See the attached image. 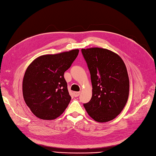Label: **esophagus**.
I'll list each match as a JSON object with an SVG mask.
<instances>
[{
    "label": "esophagus",
    "mask_w": 156,
    "mask_h": 156,
    "mask_svg": "<svg viewBox=\"0 0 156 156\" xmlns=\"http://www.w3.org/2000/svg\"><path fill=\"white\" fill-rule=\"evenodd\" d=\"M74 96H75V97H78L79 95H80V92H77V91H75V92H74Z\"/></svg>",
    "instance_id": "esophagus-1"
}]
</instances>
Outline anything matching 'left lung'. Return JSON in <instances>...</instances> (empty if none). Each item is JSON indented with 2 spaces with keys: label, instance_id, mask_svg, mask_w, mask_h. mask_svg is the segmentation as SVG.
I'll list each match as a JSON object with an SVG mask.
<instances>
[{
  "label": "left lung",
  "instance_id": "left-lung-1",
  "mask_svg": "<svg viewBox=\"0 0 156 156\" xmlns=\"http://www.w3.org/2000/svg\"><path fill=\"white\" fill-rule=\"evenodd\" d=\"M91 75L92 96L83 106L94 120L106 122L120 114L127 102L129 79L119 55L102 48L82 49Z\"/></svg>",
  "mask_w": 156,
  "mask_h": 156
}]
</instances>
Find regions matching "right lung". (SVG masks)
<instances>
[{"label":"right lung","instance_id":"obj_1","mask_svg":"<svg viewBox=\"0 0 156 156\" xmlns=\"http://www.w3.org/2000/svg\"><path fill=\"white\" fill-rule=\"evenodd\" d=\"M79 50L44 55L34 60L25 71L23 96L37 118L54 120L64 112L71 100L65 72L77 58Z\"/></svg>","mask_w":156,"mask_h":156}]
</instances>
